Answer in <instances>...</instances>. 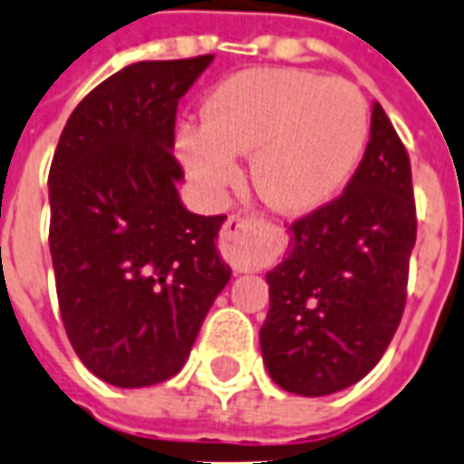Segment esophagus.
Here are the masks:
<instances>
[{"label":"esophagus","mask_w":464,"mask_h":464,"mask_svg":"<svg viewBox=\"0 0 464 464\" xmlns=\"http://www.w3.org/2000/svg\"><path fill=\"white\" fill-rule=\"evenodd\" d=\"M257 229V219L255 217H239V214H229L219 232V252L225 257V263L232 270H247L252 265V235Z\"/></svg>","instance_id":"34e87169"}]
</instances>
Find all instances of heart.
Masks as SVG:
<instances>
[{
    "instance_id": "obj_1",
    "label": "heart",
    "mask_w": 464,
    "mask_h": 464,
    "mask_svg": "<svg viewBox=\"0 0 464 464\" xmlns=\"http://www.w3.org/2000/svg\"><path fill=\"white\" fill-rule=\"evenodd\" d=\"M369 105L356 85L293 67H252L219 82L204 118L179 129L177 146L207 191L239 174L237 153H252L250 177L277 212H311L334 199L361 161Z\"/></svg>"
}]
</instances>
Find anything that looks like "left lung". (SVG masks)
<instances>
[{
	"label": "left lung",
	"mask_w": 464,
	"mask_h": 464,
	"mask_svg": "<svg viewBox=\"0 0 464 464\" xmlns=\"http://www.w3.org/2000/svg\"><path fill=\"white\" fill-rule=\"evenodd\" d=\"M414 242L409 153L373 103L372 139L356 174L341 197L290 225L285 257L267 273L260 348L275 384L325 397L372 372L407 305Z\"/></svg>",
	"instance_id": "left-lung-1"
}]
</instances>
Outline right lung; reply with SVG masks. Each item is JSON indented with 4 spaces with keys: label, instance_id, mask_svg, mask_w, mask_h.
Wrapping results in <instances>:
<instances>
[{
    "label": "right lung",
    "instance_id": "1",
    "mask_svg": "<svg viewBox=\"0 0 464 464\" xmlns=\"http://www.w3.org/2000/svg\"><path fill=\"white\" fill-rule=\"evenodd\" d=\"M214 55L143 60L92 88L50 166V255L78 359L136 389L181 372L229 283L217 252L225 214L184 209L174 156L179 98Z\"/></svg>",
    "mask_w": 464,
    "mask_h": 464
}]
</instances>
